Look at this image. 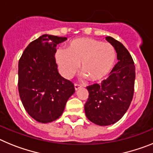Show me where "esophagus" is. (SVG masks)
Wrapping results in <instances>:
<instances>
[{
	"instance_id": "34e87169",
	"label": "esophagus",
	"mask_w": 153,
	"mask_h": 153,
	"mask_svg": "<svg viewBox=\"0 0 153 153\" xmlns=\"http://www.w3.org/2000/svg\"><path fill=\"white\" fill-rule=\"evenodd\" d=\"M82 88V85H80L78 84H75V91H77V90H78L79 88Z\"/></svg>"
}]
</instances>
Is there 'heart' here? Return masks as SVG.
Wrapping results in <instances>:
<instances>
[{"label": "heart", "instance_id": "heart-1", "mask_svg": "<svg viewBox=\"0 0 153 153\" xmlns=\"http://www.w3.org/2000/svg\"><path fill=\"white\" fill-rule=\"evenodd\" d=\"M115 58L112 45L91 38H75L69 42L66 51L58 49L55 54L59 71L64 78H72L80 65L83 77L94 82L107 77L113 68Z\"/></svg>", "mask_w": 153, "mask_h": 153}]
</instances>
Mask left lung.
Segmentation results:
<instances>
[{"mask_svg": "<svg viewBox=\"0 0 153 153\" xmlns=\"http://www.w3.org/2000/svg\"><path fill=\"white\" fill-rule=\"evenodd\" d=\"M117 53L118 62L106 80L87 87L88 99L85 111L88 120L105 126L120 120L133 98L135 69L132 56L124 45L111 37H106Z\"/></svg>", "mask_w": 153, "mask_h": 153, "instance_id": "obj_1", "label": "left lung"}]
</instances>
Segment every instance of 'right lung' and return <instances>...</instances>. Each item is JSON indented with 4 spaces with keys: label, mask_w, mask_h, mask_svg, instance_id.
I'll return each instance as SVG.
<instances>
[{
    "label": "right lung",
    "mask_w": 153,
    "mask_h": 153,
    "mask_svg": "<svg viewBox=\"0 0 153 153\" xmlns=\"http://www.w3.org/2000/svg\"><path fill=\"white\" fill-rule=\"evenodd\" d=\"M66 39L43 34L27 45L18 62L20 98L26 111L38 123L58 119L75 93L74 85L58 73L54 58L57 45Z\"/></svg>",
    "instance_id": "1"
}]
</instances>
